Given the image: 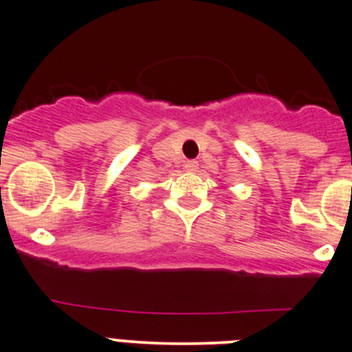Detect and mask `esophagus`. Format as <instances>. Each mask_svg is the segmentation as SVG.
Returning a JSON list of instances; mask_svg holds the SVG:
<instances>
[{
	"mask_svg": "<svg viewBox=\"0 0 352 352\" xmlns=\"http://www.w3.org/2000/svg\"><path fill=\"white\" fill-rule=\"evenodd\" d=\"M198 161H195V160H192V161H187V163H186V170H187V172H198Z\"/></svg>",
	"mask_w": 352,
	"mask_h": 352,
	"instance_id": "esophagus-1",
	"label": "esophagus"
}]
</instances>
